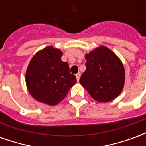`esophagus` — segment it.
<instances>
[{
	"mask_svg": "<svg viewBox=\"0 0 146 146\" xmlns=\"http://www.w3.org/2000/svg\"><path fill=\"white\" fill-rule=\"evenodd\" d=\"M80 77V73H77L76 74V80H77V81H79Z\"/></svg>",
	"mask_w": 146,
	"mask_h": 146,
	"instance_id": "1",
	"label": "esophagus"
}]
</instances>
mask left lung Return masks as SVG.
Segmentation results:
<instances>
[{"mask_svg":"<svg viewBox=\"0 0 146 146\" xmlns=\"http://www.w3.org/2000/svg\"><path fill=\"white\" fill-rule=\"evenodd\" d=\"M85 58L86 70L80 84L95 101L108 102L117 98L125 83V70L119 58L102 45L85 54Z\"/></svg>","mask_w":146,"mask_h":146,"instance_id":"obj_1","label":"left lung"}]
</instances>
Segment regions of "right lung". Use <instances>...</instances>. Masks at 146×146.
Returning a JSON list of instances; mask_svg holds the SVG:
<instances>
[{
	"label": "right lung",
	"instance_id": "1",
	"mask_svg": "<svg viewBox=\"0 0 146 146\" xmlns=\"http://www.w3.org/2000/svg\"><path fill=\"white\" fill-rule=\"evenodd\" d=\"M62 51L48 46L34 54L26 72L28 92L35 100L55 106L63 100L76 82L67 62L61 60Z\"/></svg>",
	"mask_w": 146,
	"mask_h": 146
}]
</instances>
